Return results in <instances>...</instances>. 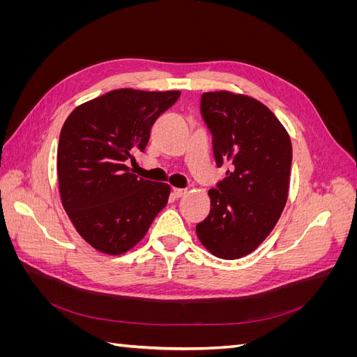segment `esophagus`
<instances>
[{"mask_svg":"<svg viewBox=\"0 0 357 357\" xmlns=\"http://www.w3.org/2000/svg\"><path fill=\"white\" fill-rule=\"evenodd\" d=\"M188 192V189H181V188H172V193H174L176 198H180L185 195V193Z\"/></svg>","mask_w":357,"mask_h":357,"instance_id":"obj_1","label":"esophagus"}]
</instances>
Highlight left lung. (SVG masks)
<instances>
[{
  "label": "left lung",
  "mask_w": 357,
  "mask_h": 357,
  "mask_svg": "<svg viewBox=\"0 0 357 357\" xmlns=\"http://www.w3.org/2000/svg\"><path fill=\"white\" fill-rule=\"evenodd\" d=\"M201 114L213 135L215 164L229 169L210 189L211 208L197 225L207 250L238 259L261 245L287 202L291 143L274 113L252 96L229 91L205 92Z\"/></svg>",
  "instance_id": "8db88e82"
}]
</instances>
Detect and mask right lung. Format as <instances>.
<instances>
[{"mask_svg":"<svg viewBox=\"0 0 357 357\" xmlns=\"http://www.w3.org/2000/svg\"><path fill=\"white\" fill-rule=\"evenodd\" d=\"M178 96L116 89L75 107L63 122L56 156L61 202L75 231L98 252L131 250L167 205V183L139 178L125 164L144 152L150 128Z\"/></svg>","mask_w":357,"mask_h":357,"instance_id":"right-lung-1","label":"right lung"}]
</instances>
